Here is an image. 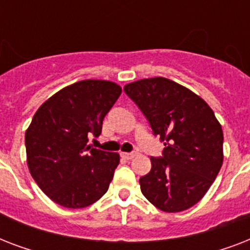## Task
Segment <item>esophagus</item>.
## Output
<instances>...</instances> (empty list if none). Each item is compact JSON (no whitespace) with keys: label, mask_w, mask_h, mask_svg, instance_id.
Segmentation results:
<instances>
[{"label":"esophagus","mask_w":250,"mask_h":250,"mask_svg":"<svg viewBox=\"0 0 250 250\" xmlns=\"http://www.w3.org/2000/svg\"><path fill=\"white\" fill-rule=\"evenodd\" d=\"M135 156H136L135 153H122V157H123V158H125V160H132Z\"/></svg>","instance_id":"1"}]
</instances>
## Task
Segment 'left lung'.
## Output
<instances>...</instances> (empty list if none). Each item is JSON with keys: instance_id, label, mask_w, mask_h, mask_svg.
Returning a JSON list of instances; mask_svg holds the SVG:
<instances>
[{"instance_id": "1", "label": "left lung", "mask_w": 250, "mask_h": 250, "mask_svg": "<svg viewBox=\"0 0 250 250\" xmlns=\"http://www.w3.org/2000/svg\"><path fill=\"white\" fill-rule=\"evenodd\" d=\"M125 92L166 146L161 157H150L152 170L140 178L141 192L166 213L189 209L205 196L223 164V132L214 111L166 78L137 80Z\"/></svg>"}]
</instances>
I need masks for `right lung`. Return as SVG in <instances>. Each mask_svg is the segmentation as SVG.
Returning a JSON list of instances; mask_svg holds the SVG:
<instances>
[{
	"label": "right lung",
	"mask_w": 250,
	"mask_h": 250,
	"mask_svg": "<svg viewBox=\"0 0 250 250\" xmlns=\"http://www.w3.org/2000/svg\"><path fill=\"white\" fill-rule=\"evenodd\" d=\"M122 88L106 80H82L45 101L25 132L29 172L50 200L79 209L101 198L119 165L118 153L90 148Z\"/></svg>",
	"instance_id": "1"
}]
</instances>
